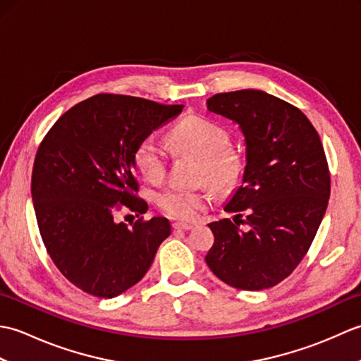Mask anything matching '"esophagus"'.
I'll list each match as a JSON object with an SVG mask.
<instances>
[{
    "label": "esophagus",
    "instance_id": "esophagus-1",
    "mask_svg": "<svg viewBox=\"0 0 361 361\" xmlns=\"http://www.w3.org/2000/svg\"><path fill=\"white\" fill-rule=\"evenodd\" d=\"M172 226L173 229H176V231H189V229L194 228L190 224H183V221H176V224H173Z\"/></svg>",
    "mask_w": 361,
    "mask_h": 361
}]
</instances>
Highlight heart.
Segmentation results:
<instances>
[{"label":"heart","mask_w":361,"mask_h":361,"mask_svg":"<svg viewBox=\"0 0 361 361\" xmlns=\"http://www.w3.org/2000/svg\"><path fill=\"white\" fill-rule=\"evenodd\" d=\"M171 142L175 150L188 153L202 161L200 178L208 180L219 189H226L237 181L242 171L240 158L228 149L229 136L217 122L202 116H192L171 130ZM133 163L142 178L149 183H159L167 171V153L153 135L137 142ZM214 198L209 188L181 189L169 188L158 194L157 203L167 216L180 220L194 219Z\"/></svg>","instance_id":"1"}]
</instances>
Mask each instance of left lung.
<instances>
[{
    "label": "left lung",
    "instance_id": "1",
    "mask_svg": "<svg viewBox=\"0 0 361 361\" xmlns=\"http://www.w3.org/2000/svg\"><path fill=\"white\" fill-rule=\"evenodd\" d=\"M206 105L239 126L245 169L224 208L235 214L233 221L208 225L216 240L204 260L234 288H270L301 262L326 214L331 175L323 144L301 110L265 91L220 93ZM240 223L249 225L245 232Z\"/></svg>",
    "mask_w": 361,
    "mask_h": 361
}]
</instances>
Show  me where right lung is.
Instances as JSON below:
<instances>
[{
  "instance_id": "obj_1",
  "label": "right lung",
  "mask_w": 361,
  "mask_h": 361,
  "mask_svg": "<svg viewBox=\"0 0 361 361\" xmlns=\"http://www.w3.org/2000/svg\"><path fill=\"white\" fill-rule=\"evenodd\" d=\"M185 105L97 94L68 110L38 147L32 202L52 262L75 287L114 298L140 282L171 235L164 217L116 221L126 206L145 214L137 198L133 153L137 142Z\"/></svg>"
}]
</instances>
